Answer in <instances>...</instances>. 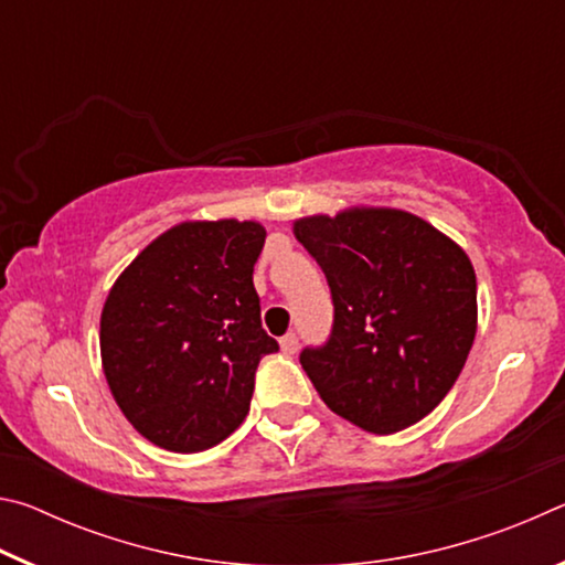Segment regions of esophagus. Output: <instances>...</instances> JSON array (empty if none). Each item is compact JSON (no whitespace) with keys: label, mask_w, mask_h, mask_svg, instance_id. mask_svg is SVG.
I'll use <instances>...</instances> for the list:
<instances>
[{"label":"esophagus","mask_w":565,"mask_h":565,"mask_svg":"<svg viewBox=\"0 0 565 565\" xmlns=\"http://www.w3.org/2000/svg\"><path fill=\"white\" fill-rule=\"evenodd\" d=\"M296 349H299V337H296V333H286L281 339V351L286 356H291V353H296Z\"/></svg>","instance_id":"obj_1"}]
</instances>
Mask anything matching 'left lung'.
<instances>
[{
	"mask_svg": "<svg viewBox=\"0 0 565 565\" xmlns=\"http://www.w3.org/2000/svg\"><path fill=\"white\" fill-rule=\"evenodd\" d=\"M294 234L331 289L329 339L299 356L323 404L379 436L431 414L476 337V274L463 248L398 209L299 218Z\"/></svg>",
	"mask_w": 565,
	"mask_h": 565,
	"instance_id": "1",
	"label": "left lung"
}]
</instances>
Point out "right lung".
Returning a JSON list of instances; mask_svg holds the SVG:
<instances>
[{"mask_svg":"<svg viewBox=\"0 0 565 565\" xmlns=\"http://www.w3.org/2000/svg\"><path fill=\"white\" fill-rule=\"evenodd\" d=\"M256 222H191L154 238L102 311L104 376L124 416L167 451L222 444L248 414L254 376L279 343L262 329Z\"/></svg>","mask_w":565,"mask_h":565,"instance_id":"obj_1","label":"right lung"}]
</instances>
